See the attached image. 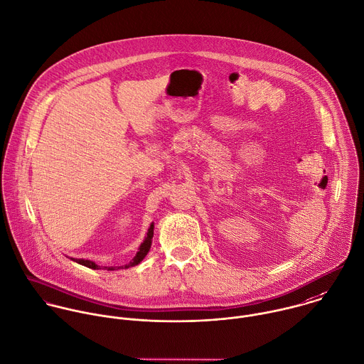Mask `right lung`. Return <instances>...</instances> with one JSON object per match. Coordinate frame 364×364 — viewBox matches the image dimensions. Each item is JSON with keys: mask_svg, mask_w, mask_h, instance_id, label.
<instances>
[{"mask_svg": "<svg viewBox=\"0 0 364 364\" xmlns=\"http://www.w3.org/2000/svg\"><path fill=\"white\" fill-rule=\"evenodd\" d=\"M152 236H154V223L149 226L145 240H144V242L139 245V250L136 251L135 257L129 261V264H125V265H122V267H105V268H106L107 271H114V269H119V268H122V267H124V268H128V267H132V265L139 264V262L144 259V257L148 254L149 248H151ZM75 261H76V262H79V264H82V265H85V267L92 268V269H99V268H100V265H97L96 262H93V261H90V259H75Z\"/></svg>", "mask_w": 364, "mask_h": 364, "instance_id": "right-lung-1", "label": "right lung"}]
</instances>
